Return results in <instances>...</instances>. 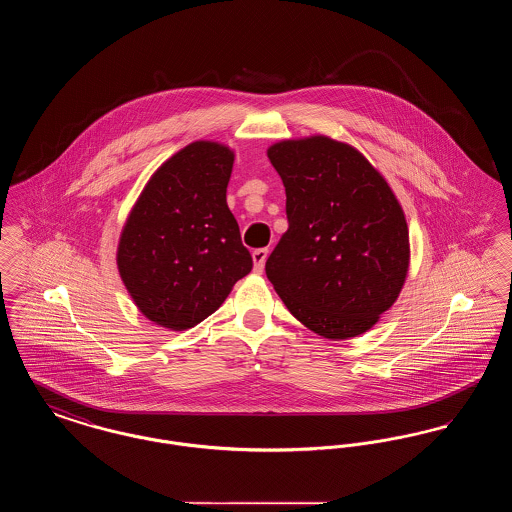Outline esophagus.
I'll return each mask as SVG.
<instances>
[{
  "label": "esophagus",
  "mask_w": 512,
  "mask_h": 512,
  "mask_svg": "<svg viewBox=\"0 0 512 512\" xmlns=\"http://www.w3.org/2000/svg\"><path fill=\"white\" fill-rule=\"evenodd\" d=\"M267 257V247H261V249H255V251H253V263H255V272H263L265 263H267Z\"/></svg>",
  "instance_id": "esophagus-1"
}]
</instances>
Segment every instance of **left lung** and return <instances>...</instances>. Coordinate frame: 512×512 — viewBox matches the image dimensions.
Returning a JSON list of instances; mask_svg holds the SVG:
<instances>
[{
    "mask_svg": "<svg viewBox=\"0 0 512 512\" xmlns=\"http://www.w3.org/2000/svg\"><path fill=\"white\" fill-rule=\"evenodd\" d=\"M288 230L267 278L288 311L328 340L370 330L401 292L409 230L388 182L355 147L311 136L268 149Z\"/></svg>",
    "mask_w": 512,
    "mask_h": 512,
    "instance_id": "left-lung-1",
    "label": "left lung"
}]
</instances>
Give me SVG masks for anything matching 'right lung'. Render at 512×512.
<instances>
[{
  "mask_svg": "<svg viewBox=\"0 0 512 512\" xmlns=\"http://www.w3.org/2000/svg\"><path fill=\"white\" fill-rule=\"evenodd\" d=\"M234 153L194 142L147 182L122 228L117 265L151 322L188 330L213 315L253 259L226 205Z\"/></svg>",
  "mask_w": 512,
  "mask_h": 512,
  "instance_id": "obj_1",
  "label": "right lung"
}]
</instances>
